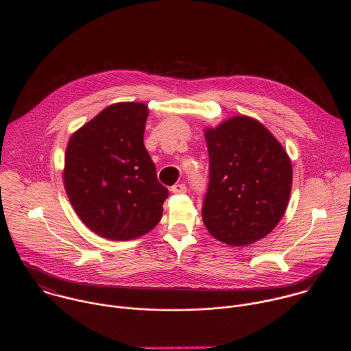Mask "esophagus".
<instances>
[{
    "label": "esophagus",
    "mask_w": 351,
    "mask_h": 351,
    "mask_svg": "<svg viewBox=\"0 0 351 351\" xmlns=\"http://www.w3.org/2000/svg\"><path fill=\"white\" fill-rule=\"evenodd\" d=\"M171 191L175 193V194H182V193H186V191H187V187H186V184H183V183H178V184L172 186Z\"/></svg>",
    "instance_id": "obj_1"
}]
</instances>
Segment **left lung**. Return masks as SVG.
<instances>
[{
	"instance_id": "8db88e82",
	"label": "left lung",
	"mask_w": 351,
	"mask_h": 351,
	"mask_svg": "<svg viewBox=\"0 0 351 351\" xmlns=\"http://www.w3.org/2000/svg\"><path fill=\"white\" fill-rule=\"evenodd\" d=\"M210 182L202 208L207 230L229 245L265 237L282 219L291 190V162L258 121L234 117L206 130Z\"/></svg>"
}]
</instances>
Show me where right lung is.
Here are the masks:
<instances>
[{"label": "right lung", "instance_id": "add662e5", "mask_svg": "<svg viewBox=\"0 0 351 351\" xmlns=\"http://www.w3.org/2000/svg\"><path fill=\"white\" fill-rule=\"evenodd\" d=\"M147 117L141 103L114 104L68 143L66 194L84 225L106 239L140 237L162 217L169 191L144 147Z\"/></svg>", "mask_w": 351, "mask_h": 351}]
</instances>
